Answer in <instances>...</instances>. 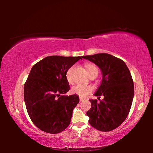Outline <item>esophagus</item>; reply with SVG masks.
I'll use <instances>...</instances> for the list:
<instances>
[{"label": "esophagus", "instance_id": "esophagus-1", "mask_svg": "<svg viewBox=\"0 0 153 153\" xmlns=\"http://www.w3.org/2000/svg\"><path fill=\"white\" fill-rule=\"evenodd\" d=\"M84 98H79V102H82L83 100H84Z\"/></svg>", "mask_w": 153, "mask_h": 153}]
</instances>
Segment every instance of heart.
I'll list each match as a JSON object with an SVG mask.
<instances>
[{"instance_id":"obj_1","label":"heart","mask_w":153,"mask_h":153,"mask_svg":"<svg viewBox=\"0 0 153 153\" xmlns=\"http://www.w3.org/2000/svg\"><path fill=\"white\" fill-rule=\"evenodd\" d=\"M74 68V66L71 67L66 72V78L69 83H72L73 80H72V71ZM86 69L88 73L90 74L92 72H97L98 73V69L93 64H88L86 65ZM92 91V87L90 86H88V85H84V84H77L76 86L72 87L71 90V93L74 94L78 95L80 97H85Z\"/></svg>"}]
</instances>
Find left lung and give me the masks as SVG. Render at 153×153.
Returning a JSON list of instances; mask_svg holds the SVG:
<instances>
[{"label":"left lung","mask_w":153,"mask_h":153,"mask_svg":"<svg viewBox=\"0 0 153 153\" xmlns=\"http://www.w3.org/2000/svg\"><path fill=\"white\" fill-rule=\"evenodd\" d=\"M99 67L102 81L94 96L103 100H89L91 108L86 115L89 123L98 130L108 131L117 128L128 116L132 104L134 88L130 71L121 59L107 53L83 56Z\"/></svg>","instance_id":"8db88e82"}]
</instances>
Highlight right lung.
I'll use <instances>...</instances> for the list:
<instances>
[{
  "label": "right lung",
  "mask_w": 153,
  "mask_h": 153,
  "mask_svg": "<svg viewBox=\"0 0 153 153\" xmlns=\"http://www.w3.org/2000/svg\"><path fill=\"white\" fill-rule=\"evenodd\" d=\"M82 57L48 56L32 67L24 97L31 120L41 130L57 134L70 123L79 97L63 96L69 90L66 72Z\"/></svg>",
  "instance_id": "right-lung-1"
}]
</instances>
